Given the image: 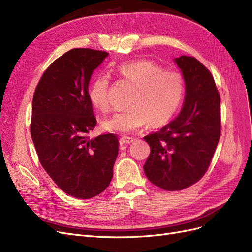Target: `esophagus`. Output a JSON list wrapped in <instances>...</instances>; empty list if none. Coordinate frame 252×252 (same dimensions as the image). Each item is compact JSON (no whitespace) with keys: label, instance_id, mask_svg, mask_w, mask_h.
Listing matches in <instances>:
<instances>
[{"label":"esophagus","instance_id":"1","mask_svg":"<svg viewBox=\"0 0 252 252\" xmlns=\"http://www.w3.org/2000/svg\"><path fill=\"white\" fill-rule=\"evenodd\" d=\"M120 141H121V144H130L134 141V139L130 138V136H122Z\"/></svg>","mask_w":252,"mask_h":252}]
</instances>
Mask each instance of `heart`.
<instances>
[{
    "label": "heart",
    "mask_w": 252,
    "mask_h": 252,
    "mask_svg": "<svg viewBox=\"0 0 252 252\" xmlns=\"http://www.w3.org/2000/svg\"><path fill=\"white\" fill-rule=\"evenodd\" d=\"M118 74L135 88L129 108L101 121L102 130L114 133H130L145 124L151 127L165 125L175 116L184 100L185 87L182 75L163 70L146 60L121 64ZM109 81L100 75L91 82L88 100L93 107L105 112L109 108Z\"/></svg>",
    "instance_id": "b5f03b06"
}]
</instances>
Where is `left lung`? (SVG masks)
Returning <instances> with one entry per match:
<instances>
[{"label": "left lung", "mask_w": 252, "mask_h": 252, "mask_svg": "<svg viewBox=\"0 0 252 252\" xmlns=\"http://www.w3.org/2000/svg\"><path fill=\"white\" fill-rule=\"evenodd\" d=\"M173 61L185 81L183 108L162 129L144 136L150 146L144 172L168 191L185 189L203 177L220 136V98L211 73L195 58Z\"/></svg>", "instance_id": "left-lung-1"}]
</instances>
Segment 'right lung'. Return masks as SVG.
Instances as JSON below:
<instances>
[{"label": "right lung", "mask_w": 252, "mask_h": 252, "mask_svg": "<svg viewBox=\"0 0 252 252\" xmlns=\"http://www.w3.org/2000/svg\"><path fill=\"white\" fill-rule=\"evenodd\" d=\"M107 52L74 48L53 62L35 88L30 132L43 168L64 192L91 199L110 184L119 140L89 139L96 124L88 100L94 70Z\"/></svg>", "instance_id": "1"}]
</instances>
